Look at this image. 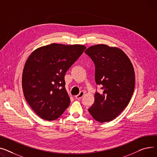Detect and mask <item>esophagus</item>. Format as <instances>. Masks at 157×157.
<instances>
[{
    "label": "esophagus",
    "instance_id": "esophagus-1",
    "mask_svg": "<svg viewBox=\"0 0 157 157\" xmlns=\"http://www.w3.org/2000/svg\"><path fill=\"white\" fill-rule=\"evenodd\" d=\"M84 92L81 91V92H80V93H79L78 95L75 96V98H76L77 99H78V100H80V99H81V98H82L83 96H84Z\"/></svg>",
    "mask_w": 157,
    "mask_h": 157
}]
</instances>
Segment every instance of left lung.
<instances>
[{
  "instance_id": "left-lung-1",
  "label": "left lung",
  "mask_w": 157,
  "mask_h": 157,
  "mask_svg": "<svg viewBox=\"0 0 157 157\" xmlns=\"http://www.w3.org/2000/svg\"><path fill=\"white\" fill-rule=\"evenodd\" d=\"M85 53L94 63L95 81L103 90L96 92L94 103L88 111L96 121H111L128 105L134 93L132 64L123 51L105 44L90 46Z\"/></svg>"
}]
</instances>
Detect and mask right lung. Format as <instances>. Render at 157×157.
Instances as JSON below:
<instances>
[{
    "label": "right lung",
    "mask_w": 157,
    "mask_h": 157,
    "mask_svg": "<svg viewBox=\"0 0 157 157\" xmlns=\"http://www.w3.org/2000/svg\"><path fill=\"white\" fill-rule=\"evenodd\" d=\"M86 49L83 45L54 43L35 49L27 59L22 75L23 94L42 119L54 121L69 106L64 75Z\"/></svg>",
    "instance_id": "obj_1"
}]
</instances>
